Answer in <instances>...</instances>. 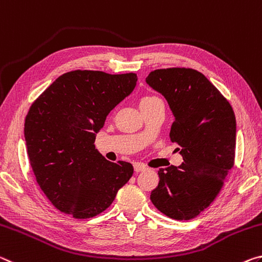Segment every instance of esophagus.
Here are the masks:
<instances>
[{
  "label": "esophagus",
  "instance_id": "esophagus-1",
  "mask_svg": "<svg viewBox=\"0 0 262 262\" xmlns=\"http://www.w3.org/2000/svg\"><path fill=\"white\" fill-rule=\"evenodd\" d=\"M145 169H146V166L141 165V164H136L135 165V171L136 173H140V171H144Z\"/></svg>",
  "mask_w": 262,
  "mask_h": 262
}]
</instances>
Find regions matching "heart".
Returning a JSON list of instances; mask_svg holds the SVG:
<instances>
[{"label":"heart","mask_w":262,"mask_h":262,"mask_svg":"<svg viewBox=\"0 0 262 262\" xmlns=\"http://www.w3.org/2000/svg\"><path fill=\"white\" fill-rule=\"evenodd\" d=\"M153 97H156V96H147V97H144L141 101H146V100H149V98H153Z\"/></svg>","instance_id":"heart-1"}]
</instances>
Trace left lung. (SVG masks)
Wrapping results in <instances>:
<instances>
[{
  "label": "left lung",
  "instance_id": "obj_1",
  "mask_svg": "<svg viewBox=\"0 0 262 262\" xmlns=\"http://www.w3.org/2000/svg\"><path fill=\"white\" fill-rule=\"evenodd\" d=\"M146 82L168 102L175 121L169 138L178 144L181 166L160 169L151 192L160 212L188 221L220 194L234 165L235 116L229 101L199 71L171 67L151 72Z\"/></svg>",
  "mask_w": 262,
  "mask_h": 262
}]
</instances>
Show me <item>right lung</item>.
<instances>
[{
	"instance_id": "obj_1",
	"label": "right lung",
	"mask_w": 262,
	"mask_h": 262,
	"mask_svg": "<svg viewBox=\"0 0 262 262\" xmlns=\"http://www.w3.org/2000/svg\"><path fill=\"white\" fill-rule=\"evenodd\" d=\"M135 73L71 71L30 106L24 136L34 177L50 202L76 220L110 207L134 174L130 162H111L95 148L106 116L136 87Z\"/></svg>"
}]
</instances>
